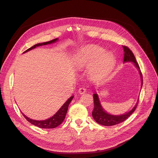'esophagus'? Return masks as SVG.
<instances>
[{
	"label": "esophagus",
	"mask_w": 158,
	"mask_h": 158,
	"mask_svg": "<svg viewBox=\"0 0 158 158\" xmlns=\"http://www.w3.org/2000/svg\"><path fill=\"white\" fill-rule=\"evenodd\" d=\"M85 92H86V88H84V87H82L80 88L78 90V92L80 94H84Z\"/></svg>",
	"instance_id": "esophagus-1"
}]
</instances>
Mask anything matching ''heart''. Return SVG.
<instances>
[{
	"label": "heart",
	"instance_id": "1",
	"mask_svg": "<svg viewBox=\"0 0 158 158\" xmlns=\"http://www.w3.org/2000/svg\"><path fill=\"white\" fill-rule=\"evenodd\" d=\"M98 46H91L84 49L78 55L77 61L81 67L92 66L90 74L95 78H102L107 74L115 63L114 55Z\"/></svg>",
	"mask_w": 158,
	"mask_h": 158
}]
</instances>
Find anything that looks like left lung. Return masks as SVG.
<instances>
[{
  "label": "left lung",
  "mask_w": 158,
  "mask_h": 158,
  "mask_svg": "<svg viewBox=\"0 0 158 158\" xmlns=\"http://www.w3.org/2000/svg\"><path fill=\"white\" fill-rule=\"evenodd\" d=\"M123 48L124 52H125V53H124V63H125V62H132L134 64H135V66L138 70V71H139V73L141 77V80H142V75L141 73V71L140 70L139 65H138V63L136 60L135 56L134 55L133 52L127 46L123 45ZM93 95H94V108L92 111L93 118L98 124L103 126H113L125 121L126 119L130 117L132 114V113L135 111V109L137 107L138 102L136 103V106L134 107L133 109L131 110L129 112L123 114H120V115H113V114L107 113L102 108L101 103L99 102V99L98 94L95 93Z\"/></svg>",
  "instance_id": "obj_1"
}]
</instances>
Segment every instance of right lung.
<instances>
[{"label":"right lung","mask_w":158,"mask_h":158,"mask_svg":"<svg viewBox=\"0 0 158 158\" xmlns=\"http://www.w3.org/2000/svg\"><path fill=\"white\" fill-rule=\"evenodd\" d=\"M56 41H58V38H56V39L52 40L51 41H47V42H44V43H41V44H37L35 45L32 46L30 48H29L28 49H27L26 51H25L24 52H26L27 51H29L39 46H41V45H45L47 44H53V43L56 42ZM74 96H71L67 101H66L64 104L63 106H62L58 111H57L53 116L49 118H47L46 120L44 121H36V120H33V119H31L30 118H28L27 117H26L24 114L22 113V114L26 118V120L30 122V123H31L32 125H35L36 127H38L40 128H56V127H58L59 125H60V124L63 122V121L64 120L65 117L66 113H67L68 111V107L70 103L71 102L72 99H73Z\"/></svg>","instance_id":"obj_1"}]
</instances>
